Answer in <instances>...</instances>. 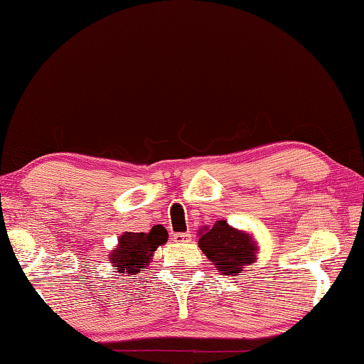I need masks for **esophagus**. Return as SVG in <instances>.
I'll return each instance as SVG.
<instances>
[{"label": "esophagus", "mask_w": 364, "mask_h": 364, "mask_svg": "<svg viewBox=\"0 0 364 364\" xmlns=\"http://www.w3.org/2000/svg\"><path fill=\"white\" fill-rule=\"evenodd\" d=\"M175 242H188L191 241V234L189 232H173V236H171Z\"/></svg>", "instance_id": "34e87169"}]
</instances>
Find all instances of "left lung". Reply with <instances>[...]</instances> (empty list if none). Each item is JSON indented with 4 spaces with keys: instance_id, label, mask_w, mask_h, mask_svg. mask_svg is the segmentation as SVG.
Masks as SVG:
<instances>
[{
    "instance_id": "1",
    "label": "left lung",
    "mask_w": 364,
    "mask_h": 364,
    "mask_svg": "<svg viewBox=\"0 0 364 364\" xmlns=\"http://www.w3.org/2000/svg\"><path fill=\"white\" fill-rule=\"evenodd\" d=\"M199 247L221 274L241 273L245 264L255 260V245L249 234L234 230L223 220L200 234Z\"/></svg>"
}]
</instances>
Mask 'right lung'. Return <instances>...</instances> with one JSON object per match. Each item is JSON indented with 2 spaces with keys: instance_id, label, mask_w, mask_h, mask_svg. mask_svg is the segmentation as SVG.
Wrapping results in <instances>:
<instances>
[{
  "instance_id": "add662e5",
  "label": "right lung",
  "mask_w": 364,
  "mask_h": 364,
  "mask_svg": "<svg viewBox=\"0 0 364 364\" xmlns=\"http://www.w3.org/2000/svg\"><path fill=\"white\" fill-rule=\"evenodd\" d=\"M168 232L164 226H154L149 232H125L119 239V247L110 254V263L119 273H138L149 263V257L159 245L167 242Z\"/></svg>"
}]
</instances>
